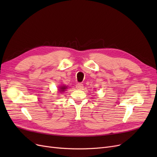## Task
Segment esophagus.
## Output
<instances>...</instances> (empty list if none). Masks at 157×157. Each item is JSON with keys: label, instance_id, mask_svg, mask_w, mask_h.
<instances>
[{"label": "esophagus", "instance_id": "1", "mask_svg": "<svg viewBox=\"0 0 157 157\" xmlns=\"http://www.w3.org/2000/svg\"><path fill=\"white\" fill-rule=\"evenodd\" d=\"M76 88L78 90H82V88H84L83 84L82 83H78L77 85H76Z\"/></svg>", "mask_w": 157, "mask_h": 157}]
</instances>
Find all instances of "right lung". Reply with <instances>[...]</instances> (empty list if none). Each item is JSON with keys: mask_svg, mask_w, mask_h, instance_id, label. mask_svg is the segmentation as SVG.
I'll use <instances>...</instances> for the list:
<instances>
[{"mask_svg": "<svg viewBox=\"0 0 157 157\" xmlns=\"http://www.w3.org/2000/svg\"><path fill=\"white\" fill-rule=\"evenodd\" d=\"M59 92H64V91H65V90L67 88V86H63V85H62V86H60V87H59Z\"/></svg>", "mask_w": 157, "mask_h": 157, "instance_id": "right-lung-1", "label": "right lung"}]
</instances>
